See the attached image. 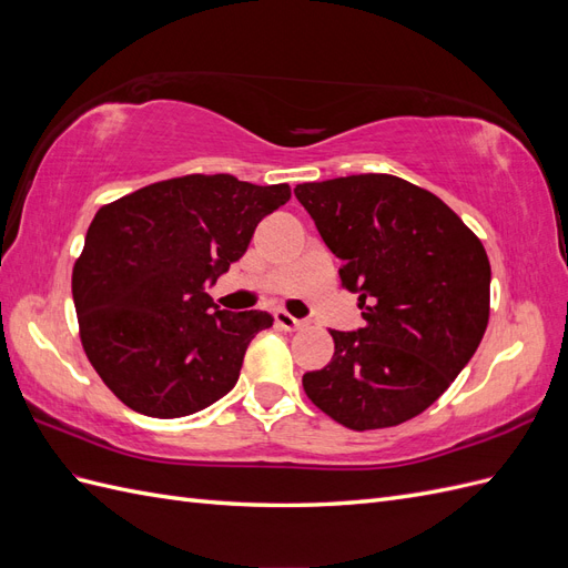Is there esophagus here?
Masks as SVG:
<instances>
[{
    "label": "esophagus",
    "instance_id": "1",
    "mask_svg": "<svg viewBox=\"0 0 568 568\" xmlns=\"http://www.w3.org/2000/svg\"><path fill=\"white\" fill-rule=\"evenodd\" d=\"M274 324H277L280 329H286V332H296V329H303V326H305L303 320H296L294 315H288L284 311L274 313Z\"/></svg>",
    "mask_w": 568,
    "mask_h": 568
}]
</instances>
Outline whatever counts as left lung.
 I'll return each instance as SVG.
<instances>
[{
  "mask_svg": "<svg viewBox=\"0 0 568 568\" xmlns=\"http://www.w3.org/2000/svg\"><path fill=\"white\" fill-rule=\"evenodd\" d=\"M294 194L365 317L363 329L329 332L332 363L303 374L307 398L353 432L422 415L486 334L484 244L436 194L395 175L305 182Z\"/></svg>",
  "mask_w": 568,
  "mask_h": 568,
  "instance_id": "left-lung-1",
  "label": "left lung"
}]
</instances>
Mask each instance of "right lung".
I'll return each instance as SVG.
<instances>
[{
  "label": "right lung",
  "mask_w": 568,
  "mask_h": 568,
  "mask_svg": "<svg viewBox=\"0 0 568 568\" xmlns=\"http://www.w3.org/2000/svg\"><path fill=\"white\" fill-rule=\"evenodd\" d=\"M288 184L184 175L106 203L73 267L84 355L118 400L175 419L213 405L239 379L261 311H220L209 286L242 257Z\"/></svg>",
  "instance_id": "add662e5"
}]
</instances>
